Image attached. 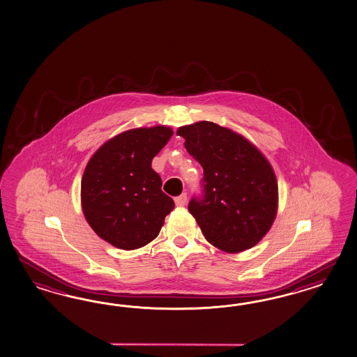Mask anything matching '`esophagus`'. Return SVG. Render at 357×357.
<instances>
[{
    "label": "esophagus",
    "instance_id": "esophagus-1",
    "mask_svg": "<svg viewBox=\"0 0 357 357\" xmlns=\"http://www.w3.org/2000/svg\"><path fill=\"white\" fill-rule=\"evenodd\" d=\"M186 201H188V195L185 193L174 198V204H176V206H180V207H181V206H185Z\"/></svg>",
    "mask_w": 357,
    "mask_h": 357
}]
</instances>
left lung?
Returning <instances> with one entry per match:
<instances>
[{
	"mask_svg": "<svg viewBox=\"0 0 357 357\" xmlns=\"http://www.w3.org/2000/svg\"><path fill=\"white\" fill-rule=\"evenodd\" d=\"M177 135L204 168V193L188 208L204 238L228 253L258 244L278 211V183L267 159L243 135L211 121L181 126Z\"/></svg>",
	"mask_w": 357,
	"mask_h": 357,
	"instance_id": "left-lung-1",
	"label": "left lung"
}]
</instances>
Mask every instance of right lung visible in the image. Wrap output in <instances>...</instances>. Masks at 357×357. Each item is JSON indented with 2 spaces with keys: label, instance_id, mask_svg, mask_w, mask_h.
Masks as SVG:
<instances>
[{
  "label": "right lung",
  "instance_id": "1",
  "mask_svg": "<svg viewBox=\"0 0 357 357\" xmlns=\"http://www.w3.org/2000/svg\"><path fill=\"white\" fill-rule=\"evenodd\" d=\"M168 126L138 128L107 141L92 155L82 177V210L107 243L123 250L142 248L159 234L174 202L151 168L172 137Z\"/></svg>",
  "mask_w": 357,
  "mask_h": 357
}]
</instances>
